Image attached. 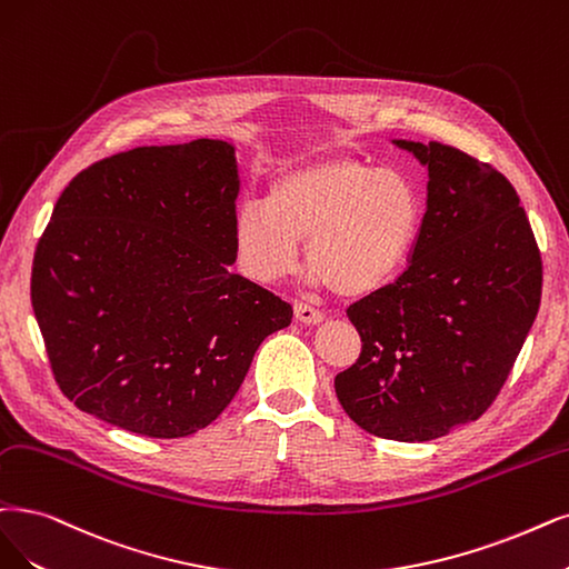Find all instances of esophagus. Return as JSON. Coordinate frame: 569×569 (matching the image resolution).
I'll return each mask as SVG.
<instances>
[{"label": "esophagus", "instance_id": "obj_1", "mask_svg": "<svg viewBox=\"0 0 569 569\" xmlns=\"http://www.w3.org/2000/svg\"><path fill=\"white\" fill-rule=\"evenodd\" d=\"M292 309H296V319L300 323H305V326H317V323H321L326 319V313L321 309H313V307H309L305 302H296V307H292Z\"/></svg>", "mask_w": 569, "mask_h": 569}]
</instances>
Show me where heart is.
Listing matches in <instances>:
<instances>
[{"label": "heart", "instance_id": "b5f03b06", "mask_svg": "<svg viewBox=\"0 0 569 569\" xmlns=\"http://www.w3.org/2000/svg\"><path fill=\"white\" fill-rule=\"evenodd\" d=\"M422 216L408 176L347 154L309 159L283 168L264 203L237 210V262L252 281L273 283L298 267L305 239L311 283L368 296L401 271Z\"/></svg>", "mask_w": 569, "mask_h": 569}]
</instances>
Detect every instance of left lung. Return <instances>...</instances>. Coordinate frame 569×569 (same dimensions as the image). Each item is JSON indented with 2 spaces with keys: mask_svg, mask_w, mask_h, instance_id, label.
Instances as JSON below:
<instances>
[{
  "mask_svg": "<svg viewBox=\"0 0 569 569\" xmlns=\"http://www.w3.org/2000/svg\"><path fill=\"white\" fill-rule=\"evenodd\" d=\"M429 168L410 264L347 309L361 356L335 377L372 436L425 443L486 412L541 302V256L513 184L443 142L393 140Z\"/></svg>",
  "mask_w": 569,
  "mask_h": 569,
  "instance_id": "obj_1",
  "label": "left lung"
}]
</instances>
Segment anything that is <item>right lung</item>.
Listing matches in <instances>:
<instances>
[{
  "instance_id": "add662e5",
  "label": "right lung",
  "mask_w": 569,
  "mask_h": 569,
  "mask_svg": "<svg viewBox=\"0 0 569 569\" xmlns=\"http://www.w3.org/2000/svg\"><path fill=\"white\" fill-rule=\"evenodd\" d=\"M234 147L199 138L83 168L41 234L30 298L60 391L150 438L203 427L292 307L234 264Z\"/></svg>"
}]
</instances>
